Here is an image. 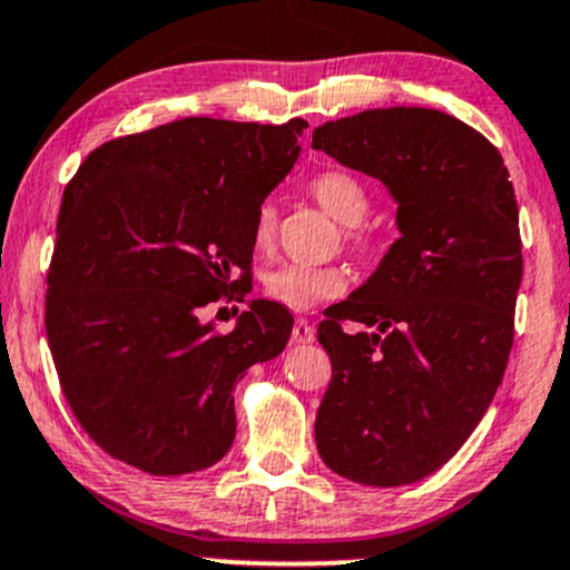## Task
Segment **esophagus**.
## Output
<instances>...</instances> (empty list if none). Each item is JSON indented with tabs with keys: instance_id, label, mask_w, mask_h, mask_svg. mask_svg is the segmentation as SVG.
Returning <instances> with one entry per match:
<instances>
[{
	"instance_id": "esophagus-1",
	"label": "esophagus",
	"mask_w": 570,
	"mask_h": 570,
	"mask_svg": "<svg viewBox=\"0 0 570 570\" xmlns=\"http://www.w3.org/2000/svg\"><path fill=\"white\" fill-rule=\"evenodd\" d=\"M292 340L297 342V345H311V342L315 340L313 326L307 324L305 318H297V321H294V328H292Z\"/></svg>"
}]
</instances>
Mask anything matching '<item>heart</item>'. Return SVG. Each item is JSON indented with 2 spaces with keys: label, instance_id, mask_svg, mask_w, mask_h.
Listing matches in <instances>:
<instances>
[{
  "label": "heart",
  "instance_id": "b5f03b06",
  "mask_svg": "<svg viewBox=\"0 0 570 570\" xmlns=\"http://www.w3.org/2000/svg\"><path fill=\"white\" fill-rule=\"evenodd\" d=\"M311 196L332 215L337 223L351 225V242L363 244L358 225L366 219L372 209V198L368 190L363 188L361 180H355L347 173H318L311 180ZM278 233V207L273 202H263L255 212V223H252V242L259 255H271L276 246ZM265 294L273 303L289 307V311H311L318 303L340 297L347 289V273L337 265H303V263H286L273 267L263 278Z\"/></svg>",
  "mask_w": 570,
  "mask_h": 570
}]
</instances>
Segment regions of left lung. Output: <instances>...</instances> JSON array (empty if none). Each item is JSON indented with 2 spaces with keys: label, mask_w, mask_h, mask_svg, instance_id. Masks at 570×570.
Segmentation results:
<instances>
[{
  "label": "left lung",
  "mask_w": 570,
  "mask_h": 570,
  "mask_svg": "<svg viewBox=\"0 0 570 570\" xmlns=\"http://www.w3.org/2000/svg\"><path fill=\"white\" fill-rule=\"evenodd\" d=\"M313 148L385 185L401 233L321 321L332 382L315 445L353 483H416L462 449L510 358L523 276L510 173L478 129L435 108L326 121ZM342 320L375 332L347 335Z\"/></svg>",
  "instance_id": "obj_1"
}]
</instances>
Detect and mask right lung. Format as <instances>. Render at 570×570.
I'll list each match as a JSON object with an SVG mask.
<instances>
[{
	"label": "right lung",
	"instance_id": "obj_1",
	"mask_svg": "<svg viewBox=\"0 0 570 570\" xmlns=\"http://www.w3.org/2000/svg\"><path fill=\"white\" fill-rule=\"evenodd\" d=\"M305 127L188 116L102 142L66 185L47 340L79 424L129 468L219 462L236 382L289 342L294 318L271 299L246 303L228 334L198 313L252 289L255 212L292 173Z\"/></svg>",
	"mask_w": 570,
	"mask_h": 570
}]
</instances>
